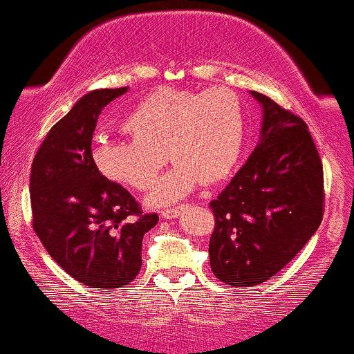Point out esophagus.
Instances as JSON below:
<instances>
[{
  "label": "esophagus",
  "instance_id": "esophagus-1",
  "mask_svg": "<svg viewBox=\"0 0 354 354\" xmlns=\"http://www.w3.org/2000/svg\"><path fill=\"white\" fill-rule=\"evenodd\" d=\"M185 209H187V205H178V207L166 209V211H162L160 214H162L164 219H174V218H178V216H180Z\"/></svg>",
  "mask_w": 354,
  "mask_h": 354
}]
</instances>
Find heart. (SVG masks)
Returning a JSON list of instances; mask_svg holds the SVG:
<instances>
[{
    "instance_id": "b5f03b06",
    "label": "heart",
    "mask_w": 354,
    "mask_h": 354,
    "mask_svg": "<svg viewBox=\"0 0 354 354\" xmlns=\"http://www.w3.org/2000/svg\"><path fill=\"white\" fill-rule=\"evenodd\" d=\"M122 128L131 138L97 142L91 152L95 166L109 180L143 192L156 183L169 156L173 169L147 198L153 207H164L187 197L204 180L214 183L235 169L247 122L232 91L160 88L131 109Z\"/></svg>"
}]
</instances>
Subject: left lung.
<instances>
[{
	"mask_svg": "<svg viewBox=\"0 0 354 354\" xmlns=\"http://www.w3.org/2000/svg\"><path fill=\"white\" fill-rule=\"evenodd\" d=\"M263 107L261 138L228 187L209 204V263L221 282L259 286L313 236L324 216V167L306 122L250 91Z\"/></svg>",
	"mask_w": 354,
	"mask_h": 354,
	"instance_id": "obj_1",
	"label": "left lung"
}]
</instances>
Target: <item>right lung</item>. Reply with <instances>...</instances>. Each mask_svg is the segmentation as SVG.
Masks as SVG:
<instances>
[{"instance_id": "1", "label": "right lung", "mask_w": 354, "mask_h": 354, "mask_svg": "<svg viewBox=\"0 0 354 354\" xmlns=\"http://www.w3.org/2000/svg\"><path fill=\"white\" fill-rule=\"evenodd\" d=\"M128 88L86 93L41 143L30 167L32 226L72 279L109 292L142 268V240L159 221L97 169L91 138L105 105Z\"/></svg>"}]
</instances>
